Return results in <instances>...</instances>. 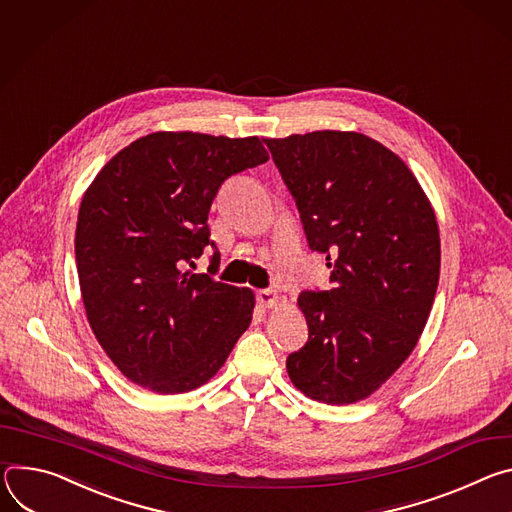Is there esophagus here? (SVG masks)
I'll return each instance as SVG.
<instances>
[{
  "instance_id": "34e87169",
  "label": "esophagus",
  "mask_w": 512,
  "mask_h": 512,
  "mask_svg": "<svg viewBox=\"0 0 512 512\" xmlns=\"http://www.w3.org/2000/svg\"><path fill=\"white\" fill-rule=\"evenodd\" d=\"M258 303L262 307H276L280 303V297L274 291H258Z\"/></svg>"
}]
</instances>
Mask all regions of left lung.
<instances>
[{
  "instance_id": "8db88e82",
  "label": "left lung",
  "mask_w": 512,
  "mask_h": 512,
  "mask_svg": "<svg viewBox=\"0 0 512 512\" xmlns=\"http://www.w3.org/2000/svg\"><path fill=\"white\" fill-rule=\"evenodd\" d=\"M264 142L333 282L297 301L309 339L287 358L289 378L317 403L364 401L411 356L429 319L441 264L435 211L405 160L364 134Z\"/></svg>"
}]
</instances>
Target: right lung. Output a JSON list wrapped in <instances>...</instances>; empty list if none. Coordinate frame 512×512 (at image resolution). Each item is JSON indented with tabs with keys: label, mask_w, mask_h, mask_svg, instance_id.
<instances>
[{
	"label": "right lung",
	"mask_w": 512,
	"mask_h": 512,
	"mask_svg": "<svg viewBox=\"0 0 512 512\" xmlns=\"http://www.w3.org/2000/svg\"><path fill=\"white\" fill-rule=\"evenodd\" d=\"M268 158L258 136L154 132L87 187L75 232L81 297L99 346L134 384L195 390L248 329L254 293L187 266L215 248L207 215L221 183Z\"/></svg>",
	"instance_id": "1"
}]
</instances>
